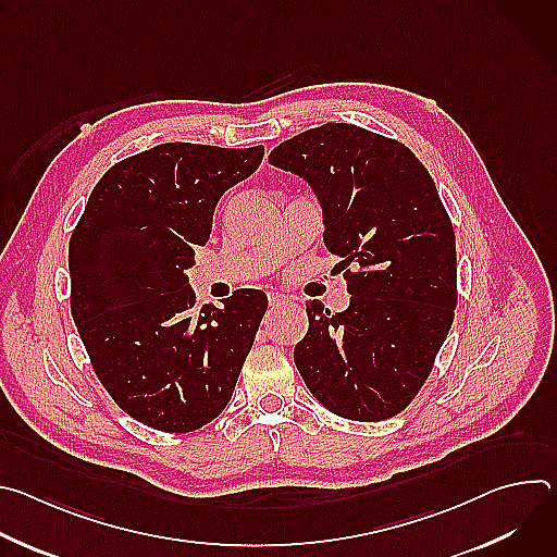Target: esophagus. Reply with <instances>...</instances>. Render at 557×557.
I'll use <instances>...</instances> for the list:
<instances>
[{
  "instance_id": "34e87169",
  "label": "esophagus",
  "mask_w": 557,
  "mask_h": 557,
  "mask_svg": "<svg viewBox=\"0 0 557 557\" xmlns=\"http://www.w3.org/2000/svg\"><path fill=\"white\" fill-rule=\"evenodd\" d=\"M288 304H290V297L280 295V293H269V306H271V310L282 308V306H288Z\"/></svg>"
}]
</instances>
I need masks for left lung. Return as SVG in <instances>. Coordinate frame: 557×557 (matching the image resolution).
Instances as JSON below:
<instances>
[{
  "mask_svg": "<svg viewBox=\"0 0 557 557\" xmlns=\"http://www.w3.org/2000/svg\"><path fill=\"white\" fill-rule=\"evenodd\" d=\"M269 163L304 178L324 245L346 271L350 306L308 301L295 366L326 410L383 421L414 399L456 308V237L436 185L399 140L326 123L280 143Z\"/></svg>",
  "mask_w": 557,
  "mask_h": 557,
  "instance_id": "left-lung-1",
  "label": "left lung"
}]
</instances>
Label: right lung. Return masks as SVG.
Segmentation results:
<instances>
[{
	"instance_id": "add662e5",
	"label": "right lung",
	"mask_w": 557,
	"mask_h": 557,
	"mask_svg": "<svg viewBox=\"0 0 557 557\" xmlns=\"http://www.w3.org/2000/svg\"><path fill=\"white\" fill-rule=\"evenodd\" d=\"M262 158V145H156L106 172L70 237L76 331L119 408L153 430L211 423L253 346L267 295L235 290L222 308H196L185 271L220 196Z\"/></svg>"
}]
</instances>
